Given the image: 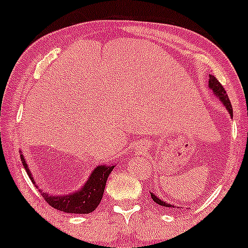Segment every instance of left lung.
Returning a JSON list of instances; mask_svg holds the SVG:
<instances>
[{"mask_svg": "<svg viewBox=\"0 0 248 248\" xmlns=\"http://www.w3.org/2000/svg\"><path fill=\"white\" fill-rule=\"evenodd\" d=\"M208 86H209V88H211L212 91L214 92V94H216L217 96L219 97L220 101L224 103V106L226 107V109L228 110V113H230L231 116H232V118H233L232 105H231L230 99H228V95L226 94V91L224 89V87L221 86V83H220L219 81H217V78H214L213 75H209ZM151 197H152V199L154 200V202H156L157 205L165 206V207H174V206L170 205V203H166L165 201H162L161 199H159V198H157V197H155L153 193H151Z\"/></svg>", "mask_w": 248, "mask_h": 248, "instance_id": "1", "label": "left lung"}]
</instances>
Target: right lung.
Wrapping results in <instances>:
<instances>
[{"instance_id": "right-lung-1", "label": "right lung", "mask_w": 248, "mask_h": 248, "mask_svg": "<svg viewBox=\"0 0 248 248\" xmlns=\"http://www.w3.org/2000/svg\"><path fill=\"white\" fill-rule=\"evenodd\" d=\"M21 161H22L24 170L31 178L32 184H35L32 179L31 170H29L28 165L24 160L23 155L21 154ZM114 166H97L92 173L91 178L86 182L82 189L78 192L73 193L69 195H49L47 193H41L45 199L51 207L59 209L66 213H75V214H88L96 209L99 203L101 202L103 192H105L106 181H107L108 175L113 170Z\"/></svg>"}]
</instances>
